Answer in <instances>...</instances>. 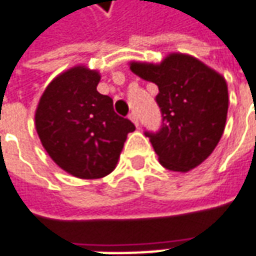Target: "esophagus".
<instances>
[{
	"label": "esophagus",
	"mask_w": 256,
	"mask_h": 256,
	"mask_svg": "<svg viewBox=\"0 0 256 256\" xmlns=\"http://www.w3.org/2000/svg\"><path fill=\"white\" fill-rule=\"evenodd\" d=\"M128 119L132 120V122H133V123H134L136 126H138V118H137V114L134 113V112H132V113L128 114Z\"/></svg>",
	"instance_id": "34e87169"
}]
</instances>
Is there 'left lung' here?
I'll use <instances>...</instances> for the list:
<instances>
[{
    "mask_svg": "<svg viewBox=\"0 0 256 256\" xmlns=\"http://www.w3.org/2000/svg\"><path fill=\"white\" fill-rule=\"evenodd\" d=\"M130 69L158 86L162 110L158 132H144L163 167L186 172L214 152L228 112V88L222 76L196 58L170 54L162 64L132 62Z\"/></svg>",
    "mask_w": 256,
    "mask_h": 256,
    "instance_id": "8db88e82",
    "label": "left lung"
}]
</instances>
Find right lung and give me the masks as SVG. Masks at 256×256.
<instances>
[{
    "instance_id": "add662e5",
    "label": "right lung",
    "mask_w": 256,
    "mask_h": 256,
    "mask_svg": "<svg viewBox=\"0 0 256 256\" xmlns=\"http://www.w3.org/2000/svg\"><path fill=\"white\" fill-rule=\"evenodd\" d=\"M100 75L75 66L58 75L40 96L35 128L49 157L78 178L110 174L134 124L113 110L112 98L98 92Z\"/></svg>"
}]
</instances>
